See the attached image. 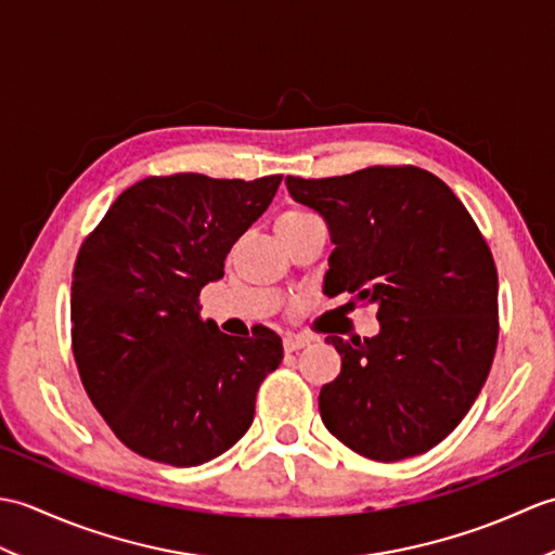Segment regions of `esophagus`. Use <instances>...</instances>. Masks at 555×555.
Instances as JSON below:
<instances>
[{
	"instance_id": "1",
	"label": "esophagus",
	"mask_w": 555,
	"mask_h": 555,
	"mask_svg": "<svg viewBox=\"0 0 555 555\" xmlns=\"http://www.w3.org/2000/svg\"><path fill=\"white\" fill-rule=\"evenodd\" d=\"M310 336H296V334H288L286 338H284V350L286 352H293V350H300V348H305V346H310Z\"/></svg>"
}]
</instances>
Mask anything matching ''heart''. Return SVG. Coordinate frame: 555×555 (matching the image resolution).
<instances>
[{
	"label": "heart",
	"mask_w": 555,
	"mask_h": 555,
	"mask_svg": "<svg viewBox=\"0 0 555 555\" xmlns=\"http://www.w3.org/2000/svg\"><path fill=\"white\" fill-rule=\"evenodd\" d=\"M310 219H317L314 215H310V211H305V209H286V211H281V215L276 217L274 229H276V233H284L288 229L300 227V223L310 221Z\"/></svg>",
	"instance_id": "heart-1"
}]
</instances>
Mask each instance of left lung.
I'll return each mask as SVG.
<instances>
[{"instance_id":"1","label":"left lung","mask_w":555,"mask_h":555,"mask_svg":"<svg viewBox=\"0 0 555 555\" xmlns=\"http://www.w3.org/2000/svg\"><path fill=\"white\" fill-rule=\"evenodd\" d=\"M286 185L326 221L336 245L326 296L348 291L376 305L379 320L372 338L326 336L340 374L322 386L324 427L379 463L427 453L473 408L496 352L489 245L451 188L417 167L288 176Z\"/></svg>"}]
</instances>
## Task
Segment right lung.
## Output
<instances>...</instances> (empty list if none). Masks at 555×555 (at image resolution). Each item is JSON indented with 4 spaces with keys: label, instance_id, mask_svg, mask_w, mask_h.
Listing matches in <instances>:
<instances>
[{
    "label": "right lung",
    "instance_id": "add662e5",
    "mask_svg": "<svg viewBox=\"0 0 555 555\" xmlns=\"http://www.w3.org/2000/svg\"><path fill=\"white\" fill-rule=\"evenodd\" d=\"M281 179L150 176L82 243L70 281L74 358L92 405L138 455L195 467L250 429L257 388L284 346L267 326L245 338L219 332L197 298Z\"/></svg>",
    "mask_w": 555,
    "mask_h": 555
}]
</instances>
